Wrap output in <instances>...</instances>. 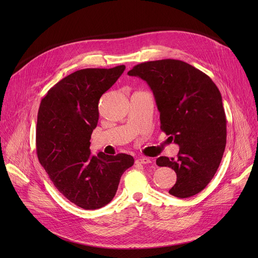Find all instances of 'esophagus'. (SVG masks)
<instances>
[{
    "label": "esophagus",
    "mask_w": 258,
    "mask_h": 258,
    "mask_svg": "<svg viewBox=\"0 0 258 258\" xmlns=\"http://www.w3.org/2000/svg\"><path fill=\"white\" fill-rule=\"evenodd\" d=\"M137 163H140V164H150L152 163V159L151 158H147V157H142V158H138L137 159Z\"/></svg>",
    "instance_id": "esophagus-1"
}]
</instances>
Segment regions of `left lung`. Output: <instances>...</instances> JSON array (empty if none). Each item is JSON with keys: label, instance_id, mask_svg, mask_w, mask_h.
Masks as SVG:
<instances>
[{"label": "left lung", "instance_id": "1", "mask_svg": "<svg viewBox=\"0 0 258 258\" xmlns=\"http://www.w3.org/2000/svg\"><path fill=\"white\" fill-rule=\"evenodd\" d=\"M127 74L151 87L160 128L180 146L175 159L156 161L158 166L177 173L168 192L180 199L201 192L214 177L225 152L227 119L220 90L208 75L178 59L141 62Z\"/></svg>", "mask_w": 258, "mask_h": 258}]
</instances>
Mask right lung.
Segmentation results:
<instances>
[{"instance_id":"1","label":"right lung","mask_w":258,"mask_h":258,"mask_svg":"<svg viewBox=\"0 0 258 258\" xmlns=\"http://www.w3.org/2000/svg\"><path fill=\"white\" fill-rule=\"evenodd\" d=\"M124 64L111 69L78 70L54 85L40 101L36 124V153L57 190L73 204L98 209L116 195L120 178L134 165L126 154H91L98 102L123 73Z\"/></svg>"}]
</instances>
